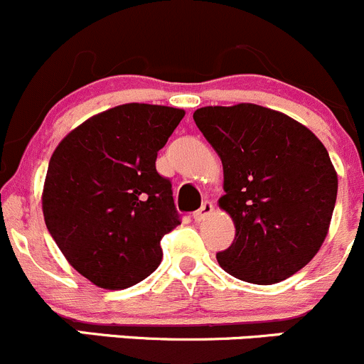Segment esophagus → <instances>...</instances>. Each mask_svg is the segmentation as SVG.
Wrapping results in <instances>:
<instances>
[{"mask_svg": "<svg viewBox=\"0 0 364 364\" xmlns=\"http://www.w3.org/2000/svg\"><path fill=\"white\" fill-rule=\"evenodd\" d=\"M212 212H214V203H212V201H203V205L193 214L194 221H203V219H207Z\"/></svg>", "mask_w": 364, "mask_h": 364, "instance_id": "esophagus-1", "label": "esophagus"}]
</instances>
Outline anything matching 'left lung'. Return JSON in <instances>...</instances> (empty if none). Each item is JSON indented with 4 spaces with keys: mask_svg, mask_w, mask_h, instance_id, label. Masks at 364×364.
<instances>
[{
    "mask_svg": "<svg viewBox=\"0 0 364 364\" xmlns=\"http://www.w3.org/2000/svg\"><path fill=\"white\" fill-rule=\"evenodd\" d=\"M193 118L221 157L219 207L235 223L219 265L255 285L296 274L322 246L336 203L326 146L299 122L257 104L200 107Z\"/></svg>",
    "mask_w": 364,
    "mask_h": 364,
    "instance_id": "1",
    "label": "left lung"
}]
</instances>
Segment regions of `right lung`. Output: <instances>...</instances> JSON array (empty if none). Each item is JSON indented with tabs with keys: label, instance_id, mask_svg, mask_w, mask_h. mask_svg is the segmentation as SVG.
I'll return each instance as SVG.
<instances>
[{
	"label": "right lung",
	"instance_id": "add662e5",
	"mask_svg": "<svg viewBox=\"0 0 364 364\" xmlns=\"http://www.w3.org/2000/svg\"><path fill=\"white\" fill-rule=\"evenodd\" d=\"M183 114L124 104L86 120L56 146L42 196L46 226L93 285L129 289L159 267L161 239L182 219L156 159Z\"/></svg>",
	"mask_w": 364,
	"mask_h": 364
}]
</instances>
